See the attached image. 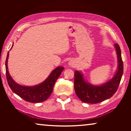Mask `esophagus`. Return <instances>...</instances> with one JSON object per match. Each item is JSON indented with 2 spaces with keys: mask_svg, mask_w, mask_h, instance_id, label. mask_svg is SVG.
Returning a JSON list of instances; mask_svg holds the SVG:
<instances>
[{
  "mask_svg": "<svg viewBox=\"0 0 131 131\" xmlns=\"http://www.w3.org/2000/svg\"><path fill=\"white\" fill-rule=\"evenodd\" d=\"M69 65L71 66V67H73V66H74V64H73V62L72 61H70L69 62Z\"/></svg>",
  "mask_w": 131,
  "mask_h": 131,
  "instance_id": "esophagus-1",
  "label": "esophagus"
}]
</instances>
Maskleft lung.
I'll use <instances>...</instances> for the list:
<instances>
[{
  "label": "left lung",
  "instance_id": "1",
  "mask_svg": "<svg viewBox=\"0 0 131 131\" xmlns=\"http://www.w3.org/2000/svg\"><path fill=\"white\" fill-rule=\"evenodd\" d=\"M114 46L117 53L118 67L112 79L101 85H93L86 81L82 72L75 71L74 82L75 92L82 102L89 104L100 103L109 99L117 91L123 75V64L119 45L115 43Z\"/></svg>",
  "mask_w": 131,
  "mask_h": 131
}]
</instances>
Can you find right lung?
<instances>
[{
    "label": "right lung",
    "instance_id": "right-lung-1",
    "mask_svg": "<svg viewBox=\"0 0 131 131\" xmlns=\"http://www.w3.org/2000/svg\"><path fill=\"white\" fill-rule=\"evenodd\" d=\"M12 46L13 45L11 48ZM8 57L9 52L6 57L5 67L7 81L11 90L25 101L30 103H38L47 100L52 92L55 82L58 79L64 68L63 67H57L52 71L45 80L39 85L32 86H25L16 83L10 76L8 68Z\"/></svg>",
    "mask_w": 131,
    "mask_h": 131
}]
</instances>
